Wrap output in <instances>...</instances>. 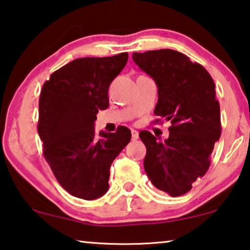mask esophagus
I'll return each instance as SVG.
<instances>
[{"label": "esophagus", "mask_w": 250, "mask_h": 250, "mask_svg": "<svg viewBox=\"0 0 250 250\" xmlns=\"http://www.w3.org/2000/svg\"><path fill=\"white\" fill-rule=\"evenodd\" d=\"M131 135H132V140H133V141L138 140V138H139V132H138L137 130H131Z\"/></svg>", "instance_id": "esophagus-1"}]
</instances>
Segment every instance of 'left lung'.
Returning <instances> with one entry per match:
<instances>
[{"label":"left lung","instance_id":"8db88e82","mask_svg":"<svg viewBox=\"0 0 250 250\" xmlns=\"http://www.w3.org/2000/svg\"><path fill=\"white\" fill-rule=\"evenodd\" d=\"M135 64L154 79L158 104L154 115L171 121L163 142L150 131L140 138L146 147L145 170L156 188L173 197L192 188L205 175L215 142L222 133L215 83L204 67L173 49L133 53Z\"/></svg>","mask_w":250,"mask_h":250}]
</instances>
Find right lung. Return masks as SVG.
Instances as JSON below:
<instances>
[{
    "instance_id": "add662e5",
    "label": "right lung",
    "mask_w": 250,
    "mask_h": 250,
    "mask_svg": "<svg viewBox=\"0 0 250 250\" xmlns=\"http://www.w3.org/2000/svg\"><path fill=\"white\" fill-rule=\"evenodd\" d=\"M128 62V53L83 57L50 75L42 88L37 131L43 154L58 183L75 197L91 201L109 188L110 167L131 140L120 125L95 134L96 115L109 107L108 89Z\"/></svg>"
}]
</instances>
